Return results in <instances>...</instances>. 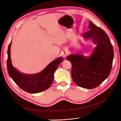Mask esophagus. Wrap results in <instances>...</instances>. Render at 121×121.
<instances>
[{"instance_id":"1","label":"esophagus","mask_w":121,"mask_h":121,"mask_svg":"<svg viewBox=\"0 0 121 121\" xmlns=\"http://www.w3.org/2000/svg\"><path fill=\"white\" fill-rule=\"evenodd\" d=\"M61 54L62 56H63L65 58V57H66L67 55H68V52H67V51L64 50V51H63V52H61Z\"/></svg>"}]
</instances>
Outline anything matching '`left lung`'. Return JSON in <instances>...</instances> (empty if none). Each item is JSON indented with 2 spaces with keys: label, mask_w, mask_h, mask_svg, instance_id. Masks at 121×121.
<instances>
[{
  "label": "left lung",
  "mask_w": 121,
  "mask_h": 121,
  "mask_svg": "<svg viewBox=\"0 0 121 121\" xmlns=\"http://www.w3.org/2000/svg\"><path fill=\"white\" fill-rule=\"evenodd\" d=\"M90 30L83 37L90 39L96 46L90 56L71 54L67 60L72 64V76L78 86L84 88H96L110 74L113 51L112 43L106 33L92 22H89Z\"/></svg>",
  "instance_id": "1"
}]
</instances>
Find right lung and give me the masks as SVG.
Instances as JSON below:
<instances>
[{
  "instance_id": "right-lung-1",
  "label": "right lung",
  "mask_w": 121,
  "mask_h": 121,
  "mask_svg": "<svg viewBox=\"0 0 121 121\" xmlns=\"http://www.w3.org/2000/svg\"><path fill=\"white\" fill-rule=\"evenodd\" d=\"M12 41L9 45L8 50L7 68L10 78L21 88L30 93H37L46 90L50 87L53 81L54 74L58 65L63 60L59 57L48 65L38 73L33 74H25L14 68L12 65L10 57V46Z\"/></svg>"
}]
</instances>
